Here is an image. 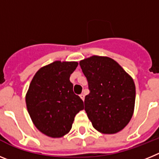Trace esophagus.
<instances>
[{
  "mask_svg": "<svg viewBox=\"0 0 159 159\" xmlns=\"http://www.w3.org/2000/svg\"><path fill=\"white\" fill-rule=\"evenodd\" d=\"M80 98H81V99H82V100L84 101V97H85V95H84V94H81V95H80Z\"/></svg>",
  "mask_w": 159,
  "mask_h": 159,
  "instance_id": "34e87169",
  "label": "esophagus"
}]
</instances>
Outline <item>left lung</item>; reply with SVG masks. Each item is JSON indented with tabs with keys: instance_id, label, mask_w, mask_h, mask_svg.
I'll list each match as a JSON object with an SVG mask.
<instances>
[{
	"instance_id": "left-lung-1",
	"label": "left lung",
	"mask_w": 159,
	"mask_h": 159,
	"mask_svg": "<svg viewBox=\"0 0 159 159\" xmlns=\"http://www.w3.org/2000/svg\"><path fill=\"white\" fill-rule=\"evenodd\" d=\"M90 93L84 105L88 119L102 134H116L129 123L134 114L135 85L116 60L92 56L80 61Z\"/></svg>"
}]
</instances>
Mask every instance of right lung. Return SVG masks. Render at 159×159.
Returning a JSON list of instances; mask_svg holds the SVG:
<instances>
[{"label":"right lung","mask_w":159,"mask_h":159,"mask_svg":"<svg viewBox=\"0 0 159 159\" xmlns=\"http://www.w3.org/2000/svg\"><path fill=\"white\" fill-rule=\"evenodd\" d=\"M77 66L75 61H54L40 67L29 84L28 112L35 127L48 137L67 134L75 115L84 110V102L73 92L69 80Z\"/></svg>","instance_id":"right-lung-1"}]
</instances>
